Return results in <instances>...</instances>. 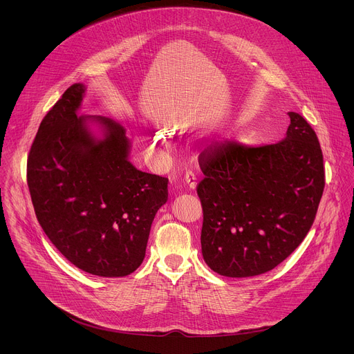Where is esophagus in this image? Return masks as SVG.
Returning a JSON list of instances; mask_svg holds the SVG:
<instances>
[{
    "label": "esophagus",
    "instance_id": "34e87169",
    "mask_svg": "<svg viewBox=\"0 0 354 354\" xmlns=\"http://www.w3.org/2000/svg\"><path fill=\"white\" fill-rule=\"evenodd\" d=\"M185 185L189 189H194L196 187V175L193 172H186V175H185Z\"/></svg>",
    "mask_w": 354,
    "mask_h": 354
}]
</instances>
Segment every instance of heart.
I'll return each mask as SVG.
<instances>
[{
  "instance_id": "obj_1",
  "label": "heart",
  "mask_w": 354,
  "mask_h": 354,
  "mask_svg": "<svg viewBox=\"0 0 354 354\" xmlns=\"http://www.w3.org/2000/svg\"><path fill=\"white\" fill-rule=\"evenodd\" d=\"M158 144H165V137L164 136H158Z\"/></svg>"
}]
</instances>
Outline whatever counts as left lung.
<instances>
[{
  "mask_svg": "<svg viewBox=\"0 0 354 354\" xmlns=\"http://www.w3.org/2000/svg\"><path fill=\"white\" fill-rule=\"evenodd\" d=\"M274 144L225 140L198 158L201 254L227 277L266 273L288 258L314 224L325 187L322 149L311 124L288 112Z\"/></svg>",
  "mask_w": 354,
  "mask_h": 354,
  "instance_id": "left-lung-1",
  "label": "left lung"
}]
</instances>
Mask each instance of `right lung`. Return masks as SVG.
Instances as JSON below:
<instances>
[{
    "label": "right lung",
    "instance_id": "obj_1",
    "mask_svg": "<svg viewBox=\"0 0 354 354\" xmlns=\"http://www.w3.org/2000/svg\"><path fill=\"white\" fill-rule=\"evenodd\" d=\"M85 86L71 85L43 118L32 142L26 178L36 218L78 269L123 277L144 261L149 230L168 200V178L141 172L129 160L124 129L95 141L89 118L77 116Z\"/></svg>",
    "mask_w": 354,
    "mask_h": 354
}]
</instances>
